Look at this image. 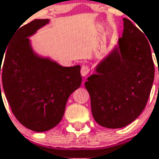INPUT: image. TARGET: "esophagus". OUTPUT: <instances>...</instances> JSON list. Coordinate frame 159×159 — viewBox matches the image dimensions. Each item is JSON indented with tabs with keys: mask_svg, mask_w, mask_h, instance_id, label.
I'll return each instance as SVG.
<instances>
[{
	"mask_svg": "<svg viewBox=\"0 0 159 159\" xmlns=\"http://www.w3.org/2000/svg\"><path fill=\"white\" fill-rule=\"evenodd\" d=\"M90 73V68L88 66H83L81 68V75L83 76H87Z\"/></svg>",
	"mask_w": 159,
	"mask_h": 159,
	"instance_id": "34e87169",
	"label": "esophagus"
}]
</instances>
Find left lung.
<instances>
[{
  "instance_id": "obj_1",
  "label": "left lung",
  "mask_w": 159,
  "mask_h": 159,
  "mask_svg": "<svg viewBox=\"0 0 159 159\" xmlns=\"http://www.w3.org/2000/svg\"><path fill=\"white\" fill-rule=\"evenodd\" d=\"M123 22L118 46L85 83L95 121L110 129L125 127L140 116L154 80L149 39L130 20Z\"/></svg>"
}]
</instances>
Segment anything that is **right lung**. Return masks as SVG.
I'll return each instance as SVG.
<instances>
[{"label": "right lung", "instance_id": "obj_1", "mask_svg": "<svg viewBox=\"0 0 159 159\" xmlns=\"http://www.w3.org/2000/svg\"><path fill=\"white\" fill-rule=\"evenodd\" d=\"M48 23L35 19L21 27L10 39L2 66L0 56L2 89L11 111L23 125L37 132L60 123L68 98L82 83L80 66L64 67L32 50L28 37Z\"/></svg>", "mask_w": 159, "mask_h": 159}]
</instances>
